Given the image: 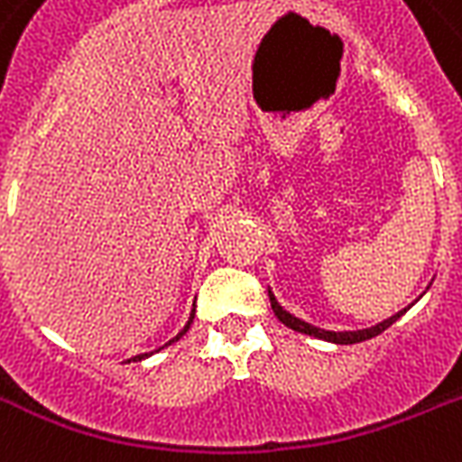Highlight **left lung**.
I'll return each mask as SVG.
<instances>
[{"instance_id": "obj_1", "label": "left lung", "mask_w": 462, "mask_h": 462, "mask_svg": "<svg viewBox=\"0 0 462 462\" xmlns=\"http://www.w3.org/2000/svg\"><path fill=\"white\" fill-rule=\"evenodd\" d=\"M269 298H271V310H273V315L283 322L286 327L295 329V332L300 334H310V337H317V339H325V341H334V344H358V341H365V339H373V337H378L387 329V327L393 325L400 319V315H404V310H400L397 315H393L390 319H383L380 325L371 327V329H356V332H327V329H319V327H312L308 322H302L298 317H293L291 312L278 305V300L273 298V293L269 291Z\"/></svg>"}]
</instances>
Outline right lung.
I'll use <instances>...</instances> for the list:
<instances>
[{
    "mask_svg": "<svg viewBox=\"0 0 462 462\" xmlns=\"http://www.w3.org/2000/svg\"><path fill=\"white\" fill-rule=\"evenodd\" d=\"M193 312H196V310H193ZM193 312H191V317H189V322H186L184 329H181V332L176 334L174 339L169 341V344H174V341H179V339H181V337H184L186 332H189V327H191V322H193ZM169 344H164V346H169ZM164 346H162V348H164ZM147 356H150V354H140V356H133V358H128V361H143V358H147Z\"/></svg>",
    "mask_w": 462,
    "mask_h": 462,
    "instance_id": "add662e5",
    "label": "right lung"
}]
</instances>
